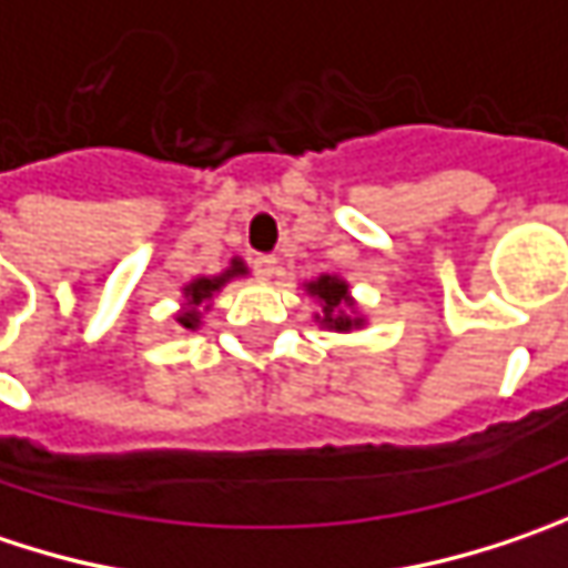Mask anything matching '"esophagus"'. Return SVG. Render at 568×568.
<instances>
[{
	"label": "esophagus",
	"mask_w": 568,
	"mask_h": 568,
	"mask_svg": "<svg viewBox=\"0 0 568 568\" xmlns=\"http://www.w3.org/2000/svg\"><path fill=\"white\" fill-rule=\"evenodd\" d=\"M252 267H255V274H258L262 281H267V277L277 271V258H274V255H255V258H252Z\"/></svg>",
	"instance_id": "34e87169"
}]
</instances>
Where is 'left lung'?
I'll list each match as a JSON object with an SVG mask.
<instances>
[{"label": "left lung", "mask_w": 568, "mask_h": 568, "mask_svg": "<svg viewBox=\"0 0 568 568\" xmlns=\"http://www.w3.org/2000/svg\"><path fill=\"white\" fill-rule=\"evenodd\" d=\"M310 294H316L320 304H323L320 323H326V326H333V329L358 326V320H352V316L345 313V310L352 306V301H348V287H345L339 277H320L316 284H310Z\"/></svg>", "instance_id": "obj_1"}]
</instances>
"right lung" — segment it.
I'll use <instances>...</instances> for the list:
<instances>
[{"instance_id":"1","label":"right lung","mask_w":568,"mask_h":568,"mask_svg":"<svg viewBox=\"0 0 568 568\" xmlns=\"http://www.w3.org/2000/svg\"><path fill=\"white\" fill-rule=\"evenodd\" d=\"M242 267H239V262H235V267L232 271H225L223 277H200V281H193L190 287H186V304H190V310L186 313H181L178 320H181V326H186V329H193L200 320H196V306L203 304V301H210L213 297V291H220L225 281L232 277V274H239Z\"/></svg>"}]
</instances>
